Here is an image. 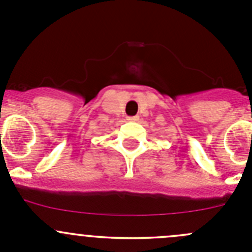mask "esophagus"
<instances>
[{"instance_id":"1","label":"esophagus","mask_w":252,"mask_h":252,"mask_svg":"<svg viewBox=\"0 0 252 252\" xmlns=\"http://www.w3.org/2000/svg\"><path fill=\"white\" fill-rule=\"evenodd\" d=\"M139 119V117H128V121L129 122H135V121H138Z\"/></svg>"}]
</instances>
